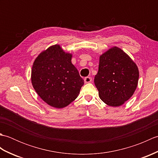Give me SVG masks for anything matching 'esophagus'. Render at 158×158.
Instances as JSON below:
<instances>
[{"instance_id": "esophagus-1", "label": "esophagus", "mask_w": 158, "mask_h": 158, "mask_svg": "<svg viewBox=\"0 0 158 158\" xmlns=\"http://www.w3.org/2000/svg\"><path fill=\"white\" fill-rule=\"evenodd\" d=\"M92 81V79L91 77H86L84 78V82L85 83H90Z\"/></svg>"}]
</instances>
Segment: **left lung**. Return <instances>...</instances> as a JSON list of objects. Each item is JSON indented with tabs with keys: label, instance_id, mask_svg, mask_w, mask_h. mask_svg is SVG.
Masks as SVG:
<instances>
[{
	"label": "left lung",
	"instance_id": "8db88e82",
	"mask_svg": "<svg viewBox=\"0 0 158 158\" xmlns=\"http://www.w3.org/2000/svg\"><path fill=\"white\" fill-rule=\"evenodd\" d=\"M139 77L136 63L122 49L114 46L100 56L94 83L104 102L119 106L134 94Z\"/></svg>",
	"mask_w": 158,
	"mask_h": 158
}]
</instances>
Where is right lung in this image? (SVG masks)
Instances as JSON below:
<instances>
[{
  "label": "right lung",
  "mask_w": 158,
  "mask_h": 158,
  "mask_svg": "<svg viewBox=\"0 0 158 158\" xmlns=\"http://www.w3.org/2000/svg\"><path fill=\"white\" fill-rule=\"evenodd\" d=\"M72 56L56 44L39 53L33 63V88L43 101L54 108H64L74 101L84 84L71 62Z\"/></svg>",
  "instance_id": "1"
}]
</instances>
